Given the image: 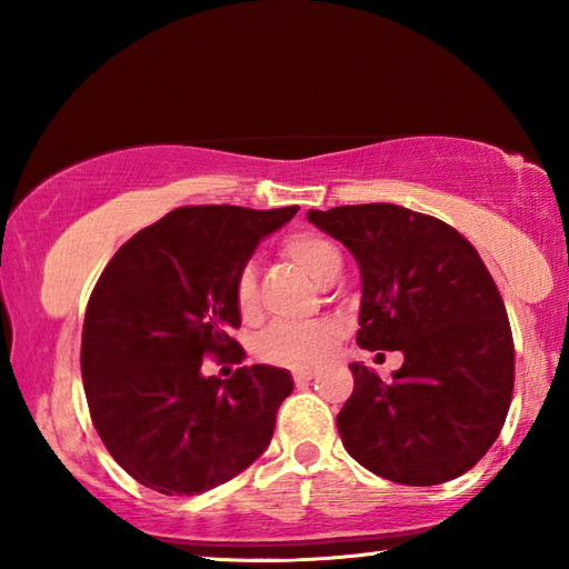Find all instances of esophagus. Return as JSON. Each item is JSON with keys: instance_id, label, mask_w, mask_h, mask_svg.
<instances>
[{"instance_id": "34e87169", "label": "esophagus", "mask_w": 569, "mask_h": 569, "mask_svg": "<svg viewBox=\"0 0 569 569\" xmlns=\"http://www.w3.org/2000/svg\"><path fill=\"white\" fill-rule=\"evenodd\" d=\"M311 379H316V371H293V381L296 383H306V381H311Z\"/></svg>"}]
</instances>
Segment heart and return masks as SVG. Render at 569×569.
Instances as JSON below:
<instances>
[{"instance_id":"1","label":"heart","mask_w":569,"mask_h":569,"mask_svg":"<svg viewBox=\"0 0 569 569\" xmlns=\"http://www.w3.org/2000/svg\"><path fill=\"white\" fill-rule=\"evenodd\" d=\"M283 256L293 261L301 271H306L313 281L331 283L341 273V253L329 238L316 233H293L283 240ZM238 311L253 316L258 308V286L256 273L243 268L238 273L233 286ZM339 331L333 323L311 321V323H273L271 329L261 333L256 343L258 359L273 366H286V369H311L319 366L326 356L333 351Z\"/></svg>"}]
</instances>
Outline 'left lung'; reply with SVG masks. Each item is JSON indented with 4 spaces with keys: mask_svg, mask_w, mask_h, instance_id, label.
Returning a JSON list of instances; mask_svg holds the SVG:
<instances>
[{
    "mask_svg": "<svg viewBox=\"0 0 569 569\" xmlns=\"http://www.w3.org/2000/svg\"><path fill=\"white\" fill-rule=\"evenodd\" d=\"M361 271L356 343L401 351L391 381L351 363L336 417L349 455L397 485L461 477L502 431L515 343L497 286L469 240L439 218L391 203L308 210Z\"/></svg>",
    "mask_w": 569,
    "mask_h": 569,
    "instance_id": "obj_1",
    "label": "left lung"
}]
</instances>
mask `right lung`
Instances as JSON below:
<instances>
[{"mask_svg": "<svg viewBox=\"0 0 569 569\" xmlns=\"http://www.w3.org/2000/svg\"><path fill=\"white\" fill-rule=\"evenodd\" d=\"M298 206L178 208L142 228L104 268L82 326V381L112 459L160 495H203L263 455L293 391L286 369L203 377V356L243 361L233 286Z\"/></svg>", "mask_w": 569, "mask_h": 569, "instance_id": "obj_1", "label": "right lung"}]
</instances>
